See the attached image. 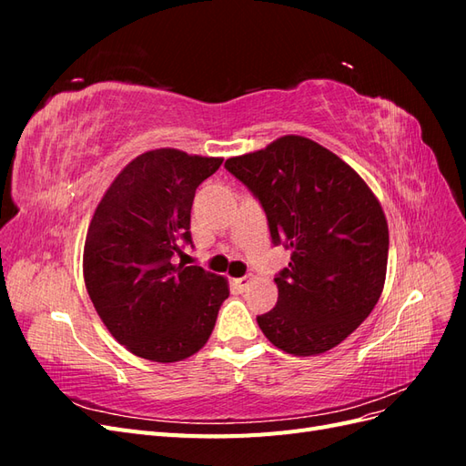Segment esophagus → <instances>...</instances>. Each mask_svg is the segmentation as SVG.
<instances>
[{"label":"esophagus","instance_id":"34e87169","mask_svg":"<svg viewBox=\"0 0 466 466\" xmlns=\"http://www.w3.org/2000/svg\"><path fill=\"white\" fill-rule=\"evenodd\" d=\"M250 281H252L250 276H247V278H237V279H233V286H235L238 291H245V289L248 288Z\"/></svg>","mask_w":466,"mask_h":466}]
</instances>
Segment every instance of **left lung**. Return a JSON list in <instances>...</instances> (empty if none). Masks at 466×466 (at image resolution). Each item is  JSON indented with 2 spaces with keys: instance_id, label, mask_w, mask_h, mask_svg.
Listing matches in <instances>:
<instances>
[{
  "instance_id": "obj_1",
  "label": "left lung",
  "mask_w": 466,
  "mask_h": 466,
  "mask_svg": "<svg viewBox=\"0 0 466 466\" xmlns=\"http://www.w3.org/2000/svg\"><path fill=\"white\" fill-rule=\"evenodd\" d=\"M262 204L274 245L291 262L274 279L278 303L257 317L293 356L332 350L370 317L385 286L389 225L377 196L346 161L303 136L225 161Z\"/></svg>"
}]
</instances>
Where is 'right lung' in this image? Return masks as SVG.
I'll return each instance as SVG.
<instances>
[{
  "instance_id": "right-lung-1",
  "label": "right lung",
  "mask_w": 466,
  "mask_h": 466,
  "mask_svg": "<svg viewBox=\"0 0 466 466\" xmlns=\"http://www.w3.org/2000/svg\"><path fill=\"white\" fill-rule=\"evenodd\" d=\"M161 147L126 165L98 202L83 248V278L108 332L144 360L173 363L202 350L229 298L228 278L175 264L192 243L196 188L221 167Z\"/></svg>"
}]
</instances>
